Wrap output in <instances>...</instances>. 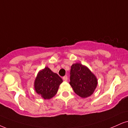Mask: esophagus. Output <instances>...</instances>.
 Segmentation results:
<instances>
[{"mask_svg":"<svg viewBox=\"0 0 128 128\" xmlns=\"http://www.w3.org/2000/svg\"><path fill=\"white\" fill-rule=\"evenodd\" d=\"M63 80H64V81H67V80H68V76H66V75H65V76L63 77Z\"/></svg>","mask_w":128,"mask_h":128,"instance_id":"obj_1","label":"esophagus"}]
</instances>
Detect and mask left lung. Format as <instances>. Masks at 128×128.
I'll use <instances>...</instances> for the list:
<instances>
[{"label":"left lung","instance_id":"obj_1","mask_svg":"<svg viewBox=\"0 0 128 128\" xmlns=\"http://www.w3.org/2000/svg\"><path fill=\"white\" fill-rule=\"evenodd\" d=\"M69 84L82 98L92 95L97 86V79L86 66L76 63L72 65Z\"/></svg>","mask_w":128,"mask_h":128}]
</instances>
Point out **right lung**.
<instances>
[{
	"label": "right lung",
	"instance_id": "obj_1",
	"mask_svg": "<svg viewBox=\"0 0 128 128\" xmlns=\"http://www.w3.org/2000/svg\"><path fill=\"white\" fill-rule=\"evenodd\" d=\"M63 80L58 74L46 67L38 73L34 81V89L44 99H50L56 95Z\"/></svg>",
	"mask_w": 128,
	"mask_h": 128
}]
</instances>
